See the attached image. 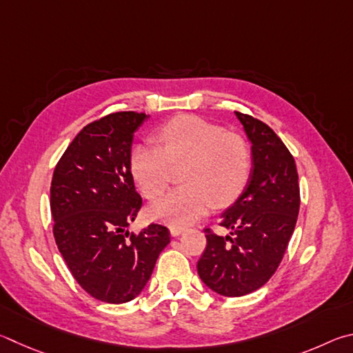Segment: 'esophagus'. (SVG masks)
<instances>
[{"mask_svg":"<svg viewBox=\"0 0 353 353\" xmlns=\"http://www.w3.org/2000/svg\"><path fill=\"white\" fill-rule=\"evenodd\" d=\"M181 232H184V228L183 226H175V225L170 226V234H172L173 237H178Z\"/></svg>","mask_w":353,"mask_h":353,"instance_id":"1","label":"esophagus"}]
</instances>
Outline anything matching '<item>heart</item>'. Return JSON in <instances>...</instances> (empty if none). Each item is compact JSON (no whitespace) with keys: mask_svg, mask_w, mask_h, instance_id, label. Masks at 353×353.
I'll use <instances>...</instances> for the list:
<instances>
[{"mask_svg":"<svg viewBox=\"0 0 353 353\" xmlns=\"http://www.w3.org/2000/svg\"><path fill=\"white\" fill-rule=\"evenodd\" d=\"M163 147L139 144L130 153V172L147 199L169 186L173 169L183 170L184 188L148 208L154 220L189 225L214 205L226 206L242 194L251 173V152L237 133L194 114L173 117L159 130Z\"/></svg>","mask_w":353,"mask_h":353,"instance_id":"obj_1","label":"heart"}]
</instances>
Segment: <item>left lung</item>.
<instances>
[{"mask_svg":"<svg viewBox=\"0 0 353 353\" xmlns=\"http://www.w3.org/2000/svg\"><path fill=\"white\" fill-rule=\"evenodd\" d=\"M236 114L252 144V170L243 194L221 215L230 236L205 228L208 243L196 263L200 279L228 298L256 292L276 273L301 205L293 154L267 123Z\"/></svg>","mask_w":353,"mask_h":353,"instance_id":"1","label":"left lung"}]
</instances>
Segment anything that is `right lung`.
I'll list each match as a JSON object with an SVG mask.
<instances>
[{
  "mask_svg": "<svg viewBox=\"0 0 353 353\" xmlns=\"http://www.w3.org/2000/svg\"><path fill=\"white\" fill-rule=\"evenodd\" d=\"M145 113L117 111L80 130L61 154L51 183L52 232L77 283L108 304L134 299L170 242L165 226L139 234L127 226L142 206L130 172L134 132Z\"/></svg>",
  "mask_w": 353,
  "mask_h": 353,
  "instance_id": "add662e5",
  "label": "right lung"
}]
</instances>
